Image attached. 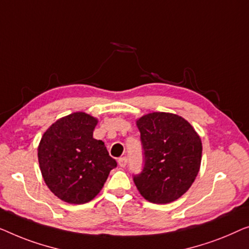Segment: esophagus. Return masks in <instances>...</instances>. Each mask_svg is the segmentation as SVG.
I'll list each match as a JSON object with an SVG mask.
<instances>
[{"mask_svg":"<svg viewBox=\"0 0 249 249\" xmlns=\"http://www.w3.org/2000/svg\"><path fill=\"white\" fill-rule=\"evenodd\" d=\"M126 163H127V158H126V157H122V158L118 159V164H120L121 167H125Z\"/></svg>","mask_w":249,"mask_h":249,"instance_id":"obj_1","label":"esophagus"}]
</instances>
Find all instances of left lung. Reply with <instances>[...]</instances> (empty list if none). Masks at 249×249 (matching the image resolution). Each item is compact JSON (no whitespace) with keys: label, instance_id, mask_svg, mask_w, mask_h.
Listing matches in <instances>:
<instances>
[{"label":"left lung","instance_id":"1","mask_svg":"<svg viewBox=\"0 0 249 249\" xmlns=\"http://www.w3.org/2000/svg\"><path fill=\"white\" fill-rule=\"evenodd\" d=\"M144 166L133 180L149 202L166 204L186 193L197 176L202 142L186 120L170 113L146 114L136 121Z\"/></svg>","mask_w":249,"mask_h":249}]
</instances>
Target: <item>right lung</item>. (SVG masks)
Segmentation results:
<instances>
[{
  "mask_svg": "<svg viewBox=\"0 0 249 249\" xmlns=\"http://www.w3.org/2000/svg\"><path fill=\"white\" fill-rule=\"evenodd\" d=\"M97 118L79 111L59 118L44 133L38 161L45 183L62 201L83 204L103 188L117 166L105 143L93 139Z\"/></svg>",
  "mask_w": 249,
  "mask_h": 249,
  "instance_id": "right-lung-1",
  "label": "right lung"
}]
</instances>
